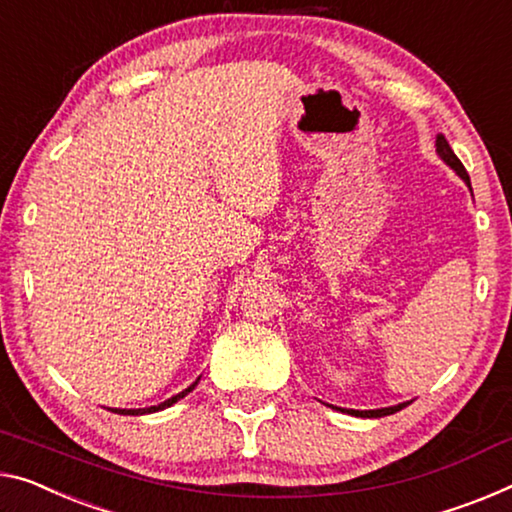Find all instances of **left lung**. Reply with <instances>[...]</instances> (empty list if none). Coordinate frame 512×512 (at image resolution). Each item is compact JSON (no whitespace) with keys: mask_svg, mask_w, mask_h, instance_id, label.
<instances>
[{"mask_svg":"<svg viewBox=\"0 0 512 512\" xmlns=\"http://www.w3.org/2000/svg\"><path fill=\"white\" fill-rule=\"evenodd\" d=\"M435 151H437V155L442 157V160L448 164V167H451V169L455 171V174H458L462 180H465V185L471 190V180H469L467 169L462 167V162L458 160V155L453 153V148L448 146V141H446L444 135H437V139H435ZM407 405H410V400H407V403L393 405V407H380V410H343V407H334V405H332V407H334V410L348 412V414H352V416H361V419H380V416H389V414L400 412V410H403V407H407Z\"/></svg>","mask_w":512,"mask_h":512,"instance_id":"obj_1","label":"left lung"}]
</instances>
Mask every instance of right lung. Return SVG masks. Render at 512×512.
Returning a JSON list of instances; mask_svg holds the SVG:
<instances>
[{
  "label": "right lung",
  "mask_w": 512,
  "mask_h": 512,
  "mask_svg": "<svg viewBox=\"0 0 512 512\" xmlns=\"http://www.w3.org/2000/svg\"><path fill=\"white\" fill-rule=\"evenodd\" d=\"M199 380H201V377H196V380L190 384V387L183 389L180 393H176V396H171L169 400H164V403H160V405H153V407H141V410H119V407H109V410H112L114 414H132V416H139V414H153V412L167 410V407H171L174 403H178L180 398H185L187 393H190V391L196 387V384H199Z\"/></svg>",
  "instance_id": "add662e5"
}]
</instances>
